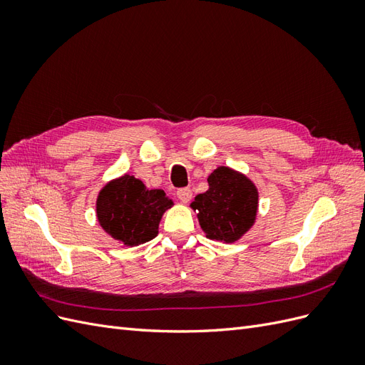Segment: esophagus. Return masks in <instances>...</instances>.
<instances>
[{
	"label": "esophagus",
	"mask_w": 365,
	"mask_h": 365,
	"mask_svg": "<svg viewBox=\"0 0 365 365\" xmlns=\"http://www.w3.org/2000/svg\"><path fill=\"white\" fill-rule=\"evenodd\" d=\"M176 196L180 197L181 202L187 204V202H189V201L192 200V190L187 189V187H185V189H180L178 192H176Z\"/></svg>",
	"instance_id": "1"
}]
</instances>
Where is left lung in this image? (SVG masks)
<instances>
[{"label": "left lung", "mask_w": 365, "mask_h": 365, "mask_svg": "<svg viewBox=\"0 0 365 365\" xmlns=\"http://www.w3.org/2000/svg\"><path fill=\"white\" fill-rule=\"evenodd\" d=\"M208 190L190 204L208 239L231 244L252 227L257 215L259 193L245 175L217 168L208 176Z\"/></svg>", "instance_id": "obj_1"}]
</instances>
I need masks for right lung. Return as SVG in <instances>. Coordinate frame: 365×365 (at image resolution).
<instances>
[{"label": "right lung", "mask_w": 365, "mask_h": 365, "mask_svg": "<svg viewBox=\"0 0 365 365\" xmlns=\"http://www.w3.org/2000/svg\"><path fill=\"white\" fill-rule=\"evenodd\" d=\"M173 201L161 189L146 185L130 175L108 182L97 196V219L106 233L128 247L146 244L158 235L163 213Z\"/></svg>", "instance_id": "1"}]
</instances>
